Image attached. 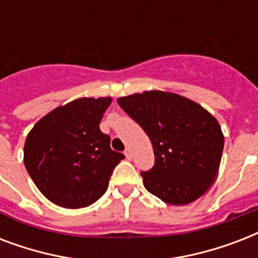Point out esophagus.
Segmentation results:
<instances>
[{
    "mask_svg": "<svg viewBox=\"0 0 258 258\" xmlns=\"http://www.w3.org/2000/svg\"><path fill=\"white\" fill-rule=\"evenodd\" d=\"M124 155H125V158L128 159V161H131V159H133V153H131V150H130V149L125 150Z\"/></svg>",
    "mask_w": 258,
    "mask_h": 258,
    "instance_id": "1",
    "label": "esophagus"
}]
</instances>
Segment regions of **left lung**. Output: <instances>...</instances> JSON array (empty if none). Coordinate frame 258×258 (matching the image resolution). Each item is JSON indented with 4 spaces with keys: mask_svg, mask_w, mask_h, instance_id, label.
<instances>
[{
    "mask_svg": "<svg viewBox=\"0 0 258 258\" xmlns=\"http://www.w3.org/2000/svg\"><path fill=\"white\" fill-rule=\"evenodd\" d=\"M117 103L153 143L154 167L141 172L147 191L176 206L204 196L218 175L224 151L216 117L196 101L163 91L134 93Z\"/></svg>",
    "mask_w": 258,
    "mask_h": 258,
    "instance_id": "8db88e82",
    "label": "left lung"
}]
</instances>
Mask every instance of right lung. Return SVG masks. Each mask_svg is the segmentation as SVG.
Masks as SVG:
<instances>
[{
  "instance_id": "1",
  "label": "right lung",
  "mask_w": 258,
  "mask_h": 258,
  "mask_svg": "<svg viewBox=\"0 0 258 258\" xmlns=\"http://www.w3.org/2000/svg\"><path fill=\"white\" fill-rule=\"evenodd\" d=\"M111 97H80L60 105L34 124L24 146V163L34 184L57 206L86 208L108 187L124 155L100 131Z\"/></svg>"
}]
</instances>
